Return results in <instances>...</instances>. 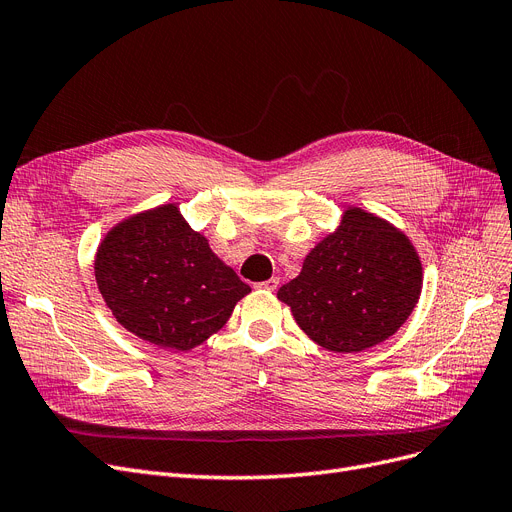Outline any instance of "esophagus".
Returning <instances> with one entry per match:
<instances>
[{
	"label": "esophagus",
	"instance_id": "1",
	"mask_svg": "<svg viewBox=\"0 0 512 512\" xmlns=\"http://www.w3.org/2000/svg\"><path fill=\"white\" fill-rule=\"evenodd\" d=\"M256 288H260V290H267V292H275L277 288H279V279L277 277H271V279H267V281H260Z\"/></svg>",
	"mask_w": 512,
	"mask_h": 512
}]
</instances>
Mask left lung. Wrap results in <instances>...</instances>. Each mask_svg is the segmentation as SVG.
I'll list each match as a JSON object with an SVG mask.
<instances>
[{
    "label": "left lung",
    "instance_id": "left-lung-1",
    "mask_svg": "<svg viewBox=\"0 0 512 512\" xmlns=\"http://www.w3.org/2000/svg\"><path fill=\"white\" fill-rule=\"evenodd\" d=\"M420 290L422 264L410 239L386 220L349 208L277 298L323 349L361 353L399 330Z\"/></svg>",
    "mask_w": 512,
    "mask_h": 512
}]
</instances>
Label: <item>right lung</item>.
<instances>
[{
  "mask_svg": "<svg viewBox=\"0 0 512 512\" xmlns=\"http://www.w3.org/2000/svg\"><path fill=\"white\" fill-rule=\"evenodd\" d=\"M94 273L113 317L172 351L208 340L250 292L174 203L113 227L96 252Z\"/></svg>",
  "mask_w": 512,
  "mask_h": 512,
  "instance_id": "right-lung-1",
  "label": "right lung"
}]
</instances>
